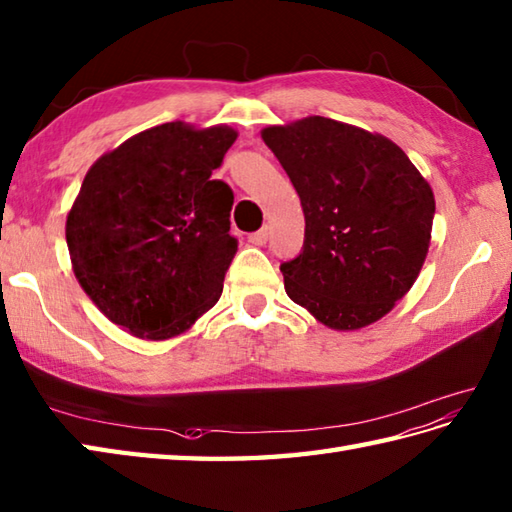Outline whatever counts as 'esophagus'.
Listing matches in <instances>:
<instances>
[{"label": "esophagus", "instance_id": "esophagus-1", "mask_svg": "<svg viewBox=\"0 0 512 512\" xmlns=\"http://www.w3.org/2000/svg\"><path fill=\"white\" fill-rule=\"evenodd\" d=\"M267 238H269V227L265 225V227H260L258 232H254V234H249V243L252 245H265L267 243Z\"/></svg>", "mask_w": 512, "mask_h": 512}]
</instances>
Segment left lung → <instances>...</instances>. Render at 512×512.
<instances>
[{"instance_id": "8db88e82", "label": "left lung", "mask_w": 512, "mask_h": 512, "mask_svg": "<svg viewBox=\"0 0 512 512\" xmlns=\"http://www.w3.org/2000/svg\"><path fill=\"white\" fill-rule=\"evenodd\" d=\"M263 141L305 212L300 254L280 265L287 296L331 329L389 314L431 243V185L382 134L327 117L269 125Z\"/></svg>"}]
</instances>
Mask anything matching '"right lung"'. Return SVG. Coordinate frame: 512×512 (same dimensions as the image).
<instances>
[{
	"label": "right lung",
	"instance_id": "obj_1",
	"mask_svg": "<svg viewBox=\"0 0 512 512\" xmlns=\"http://www.w3.org/2000/svg\"><path fill=\"white\" fill-rule=\"evenodd\" d=\"M236 141L181 121L134 134L88 170L66 221L72 269L114 325L165 340L221 298L238 241L234 192L212 179Z\"/></svg>",
	"mask_w": 512,
	"mask_h": 512
}]
</instances>
